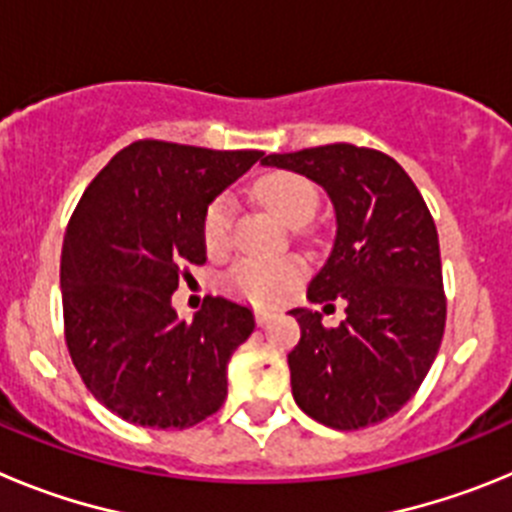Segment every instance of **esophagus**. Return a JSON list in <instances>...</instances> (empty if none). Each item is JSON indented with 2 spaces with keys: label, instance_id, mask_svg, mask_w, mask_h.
Instances as JSON below:
<instances>
[{
  "label": "esophagus",
  "instance_id": "34e87169",
  "mask_svg": "<svg viewBox=\"0 0 512 512\" xmlns=\"http://www.w3.org/2000/svg\"><path fill=\"white\" fill-rule=\"evenodd\" d=\"M253 318H256V325H266L271 320V312L269 310H253Z\"/></svg>",
  "mask_w": 512,
  "mask_h": 512
}]
</instances>
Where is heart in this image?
<instances>
[{"mask_svg":"<svg viewBox=\"0 0 512 512\" xmlns=\"http://www.w3.org/2000/svg\"><path fill=\"white\" fill-rule=\"evenodd\" d=\"M256 200L287 225L305 223L318 207V189L310 179L292 171H271L253 184ZM235 220V200L230 194H217L202 212V243L207 253L220 256L230 248V230ZM302 279V264L295 259L282 261H238L225 277V287L241 300L256 305H274L287 297Z\"/></svg>","mask_w":512,"mask_h":512,"instance_id":"heart-1","label":"heart"}]
</instances>
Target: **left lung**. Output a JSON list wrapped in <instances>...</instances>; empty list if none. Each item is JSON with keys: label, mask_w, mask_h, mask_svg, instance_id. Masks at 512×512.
Listing matches in <instances>:
<instances>
[{"label": "left lung", "mask_w": 512, "mask_h": 512, "mask_svg": "<svg viewBox=\"0 0 512 512\" xmlns=\"http://www.w3.org/2000/svg\"><path fill=\"white\" fill-rule=\"evenodd\" d=\"M261 164L305 174L336 207V243L307 300L346 302V318L325 328L320 312H289L302 330L287 356L295 402L336 431L382 423L418 392L446 328L431 210L395 158L374 148L330 143Z\"/></svg>", "instance_id": "obj_1"}]
</instances>
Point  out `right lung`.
<instances>
[{
    "label": "right lung",
    "mask_w": 512,
    "mask_h": 512,
    "mask_svg": "<svg viewBox=\"0 0 512 512\" xmlns=\"http://www.w3.org/2000/svg\"><path fill=\"white\" fill-rule=\"evenodd\" d=\"M261 151L135 140L92 179L61 253L63 336L104 408L143 428H192L228 397V361L253 333L248 307L205 297L192 323L171 295L205 264L202 212Z\"/></svg>",
    "instance_id": "obj_1"
}]
</instances>
